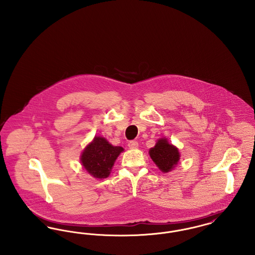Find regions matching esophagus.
Wrapping results in <instances>:
<instances>
[{
    "mask_svg": "<svg viewBox=\"0 0 255 255\" xmlns=\"http://www.w3.org/2000/svg\"><path fill=\"white\" fill-rule=\"evenodd\" d=\"M128 146L131 148V149H135L137 146H138V142L136 140H130L129 143H128Z\"/></svg>",
    "mask_w": 255,
    "mask_h": 255,
    "instance_id": "obj_1",
    "label": "esophagus"
}]
</instances>
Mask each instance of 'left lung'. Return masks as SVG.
I'll list each match as a JSON object with an SVG mask.
<instances>
[{
    "instance_id": "1",
    "label": "left lung",
    "mask_w": 255,
    "mask_h": 255,
    "mask_svg": "<svg viewBox=\"0 0 255 255\" xmlns=\"http://www.w3.org/2000/svg\"><path fill=\"white\" fill-rule=\"evenodd\" d=\"M149 155L153 162L163 171L167 172L171 170L179 160L178 149L169 144L166 138L158 140L153 148H150Z\"/></svg>"
}]
</instances>
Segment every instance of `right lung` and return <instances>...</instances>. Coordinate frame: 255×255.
<instances>
[{"instance_id": "obj_1", "label": "right lung", "mask_w": 255, "mask_h": 255, "mask_svg": "<svg viewBox=\"0 0 255 255\" xmlns=\"http://www.w3.org/2000/svg\"><path fill=\"white\" fill-rule=\"evenodd\" d=\"M123 148L110 144L104 137L95 136L83 152L81 161L84 167L95 178H106Z\"/></svg>"}]
</instances>
